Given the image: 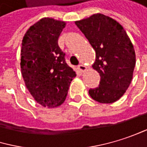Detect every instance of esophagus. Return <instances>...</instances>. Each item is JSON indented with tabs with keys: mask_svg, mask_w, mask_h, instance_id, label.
<instances>
[{
	"mask_svg": "<svg viewBox=\"0 0 147 147\" xmlns=\"http://www.w3.org/2000/svg\"><path fill=\"white\" fill-rule=\"evenodd\" d=\"M78 69H79V70H80V71L84 72V71H85V70H86V69H87V68H86L84 64H79V65H78Z\"/></svg>",
	"mask_w": 147,
	"mask_h": 147,
	"instance_id": "34e87169",
	"label": "esophagus"
}]
</instances>
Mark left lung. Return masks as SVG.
Segmentation results:
<instances>
[{
  "mask_svg": "<svg viewBox=\"0 0 147 147\" xmlns=\"http://www.w3.org/2000/svg\"><path fill=\"white\" fill-rule=\"evenodd\" d=\"M76 25L96 51L93 68L101 77L100 84L89 90L101 103L119 100L129 87L135 67V51L126 31L114 19L97 13Z\"/></svg>",
  "mask_w": 147,
  "mask_h": 147,
  "instance_id": "obj_1",
  "label": "left lung"
}]
</instances>
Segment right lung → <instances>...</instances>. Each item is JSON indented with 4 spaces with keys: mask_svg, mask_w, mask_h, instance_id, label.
<instances>
[{
    "mask_svg": "<svg viewBox=\"0 0 147 147\" xmlns=\"http://www.w3.org/2000/svg\"><path fill=\"white\" fill-rule=\"evenodd\" d=\"M65 23L44 18L26 32L21 47L22 77L31 95L40 105H61L76 72L65 61L58 38Z\"/></svg>",
    "mask_w": 147,
    "mask_h": 147,
    "instance_id": "1",
    "label": "right lung"
}]
</instances>
